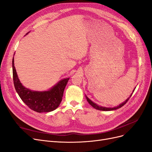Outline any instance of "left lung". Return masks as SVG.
<instances>
[{
	"instance_id": "1",
	"label": "left lung",
	"mask_w": 152,
	"mask_h": 152,
	"mask_svg": "<svg viewBox=\"0 0 152 152\" xmlns=\"http://www.w3.org/2000/svg\"><path fill=\"white\" fill-rule=\"evenodd\" d=\"M134 90H135V89H134ZM134 90L133 91V92H134ZM133 92H132V93L131 94V95L130 96V97H129L128 99H127L125 100L124 102H122V104H121L119 105H118V106H117V107H105L100 106V105H97V104H96V103H94V102H92L91 99H89L86 96V99H87L88 102L89 103V104L91 105V106H92V107H93L94 108H95L96 109L99 110H103V111H109V110H116V109H119V108L122 107L123 106V105H125V104H126V103H127V102L129 101V99H130V97L132 96V95Z\"/></svg>"
}]
</instances>
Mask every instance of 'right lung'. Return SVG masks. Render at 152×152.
<instances>
[{
    "mask_svg": "<svg viewBox=\"0 0 152 152\" xmlns=\"http://www.w3.org/2000/svg\"><path fill=\"white\" fill-rule=\"evenodd\" d=\"M12 70L15 89L21 99L30 109L39 113H48L55 110L60 105L69 77L61 80L48 91H35L26 88L20 81L14 66V57Z\"/></svg>",
    "mask_w": 152,
    "mask_h": 152,
    "instance_id": "add662e5",
    "label": "right lung"
}]
</instances>
